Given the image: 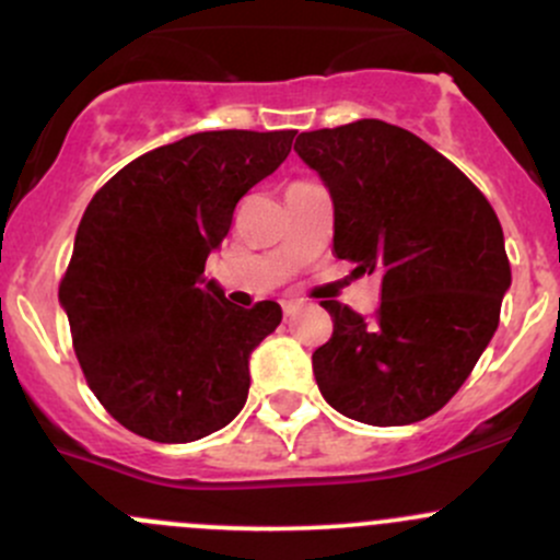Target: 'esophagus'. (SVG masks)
I'll return each mask as SVG.
<instances>
[{"mask_svg":"<svg viewBox=\"0 0 560 560\" xmlns=\"http://www.w3.org/2000/svg\"><path fill=\"white\" fill-rule=\"evenodd\" d=\"M299 310H302L299 302H282V315H285V317H293Z\"/></svg>","mask_w":560,"mask_h":560,"instance_id":"obj_1","label":"esophagus"}]
</instances>
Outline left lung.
<instances>
[{
  "instance_id": "8db88e82",
  "label": "left lung",
  "mask_w": 560,
  "mask_h": 560,
  "mask_svg": "<svg viewBox=\"0 0 560 560\" xmlns=\"http://www.w3.org/2000/svg\"><path fill=\"white\" fill-rule=\"evenodd\" d=\"M334 197V254L382 275L374 317L323 302V398L354 422H422L454 398L499 326L510 261L494 208L454 162L382 119L302 133Z\"/></svg>"
}]
</instances>
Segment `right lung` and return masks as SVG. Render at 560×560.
<instances>
[{"instance_id": "obj_1", "label": "right lung", "mask_w": 560, "mask_h": 560, "mask_svg": "<svg viewBox=\"0 0 560 560\" xmlns=\"http://www.w3.org/2000/svg\"><path fill=\"white\" fill-rule=\"evenodd\" d=\"M293 136H186L128 162L90 200L58 299L88 387L136 435L200 441L243 411L248 358L280 326V304L234 306L202 272Z\"/></svg>"}]
</instances>
